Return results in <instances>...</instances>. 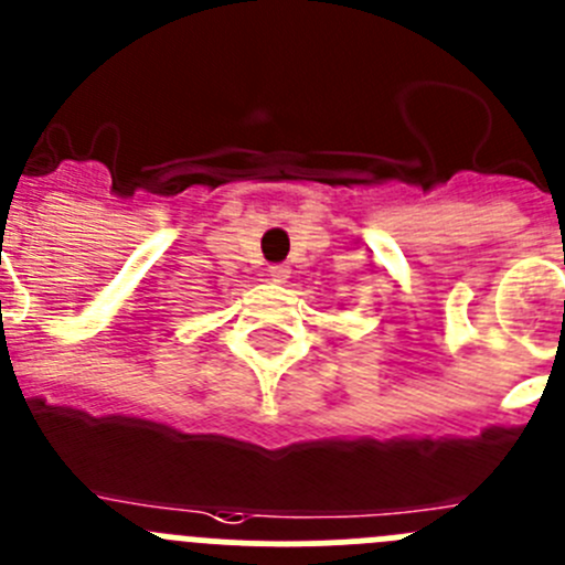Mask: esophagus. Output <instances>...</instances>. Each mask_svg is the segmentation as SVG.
I'll return each instance as SVG.
<instances>
[{"instance_id": "obj_1", "label": "esophagus", "mask_w": 565, "mask_h": 565, "mask_svg": "<svg viewBox=\"0 0 565 565\" xmlns=\"http://www.w3.org/2000/svg\"><path fill=\"white\" fill-rule=\"evenodd\" d=\"M267 273H270V278L276 284H287L289 281V267L287 265H273Z\"/></svg>"}]
</instances>
